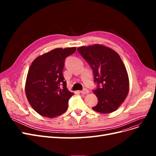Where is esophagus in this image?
<instances>
[{"mask_svg":"<svg viewBox=\"0 0 156 156\" xmlns=\"http://www.w3.org/2000/svg\"><path fill=\"white\" fill-rule=\"evenodd\" d=\"M80 93L83 94H87L89 93V90H88V89H87V88H84L83 90H81V92H80Z\"/></svg>","mask_w":156,"mask_h":156,"instance_id":"obj_1","label":"esophagus"}]
</instances>
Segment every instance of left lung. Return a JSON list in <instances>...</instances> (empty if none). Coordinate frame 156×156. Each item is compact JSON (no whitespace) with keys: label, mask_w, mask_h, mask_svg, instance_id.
<instances>
[{"label":"left lung","mask_w":156,"mask_h":156,"mask_svg":"<svg viewBox=\"0 0 156 156\" xmlns=\"http://www.w3.org/2000/svg\"><path fill=\"white\" fill-rule=\"evenodd\" d=\"M77 51L91 67L98 85L93 92L98 102L92 109L103 114L116 111L129 92L128 75L120 56L99 44L80 47Z\"/></svg>","instance_id":"left-lung-1"}]
</instances>
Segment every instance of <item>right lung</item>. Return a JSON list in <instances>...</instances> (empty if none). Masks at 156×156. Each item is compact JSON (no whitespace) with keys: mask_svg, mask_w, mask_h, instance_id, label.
Wrapping results in <instances>:
<instances>
[{"mask_svg":"<svg viewBox=\"0 0 156 156\" xmlns=\"http://www.w3.org/2000/svg\"><path fill=\"white\" fill-rule=\"evenodd\" d=\"M76 48H57L37 57L27 74L25 93L34 110L40 115L54 118L67 111L73 95L66 87L63 76L65 59Z\"/></svg>","mask_w":156,"mask_h":156,"instance_id":"right-lung-1","label":"right lung"}]
</instances>
